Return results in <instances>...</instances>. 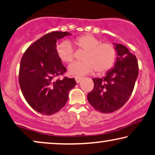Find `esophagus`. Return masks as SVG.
Here are the masks:
<instances>
[{"instance_id":"1","label":"esophagus","mask_w":155,"mask_h":155,"mask_svg":"<svg viewBox=\"0 0 155 155\" xmlns=\"http://www.w3.org/2000/svg\"><path fill=\"white\" fill-rule=\"evenodd\" d=\"M75 80H76V82L77 83V84H78V83L81 82V81L82 80V77H75Z\"/></svg>"}]
</instances>
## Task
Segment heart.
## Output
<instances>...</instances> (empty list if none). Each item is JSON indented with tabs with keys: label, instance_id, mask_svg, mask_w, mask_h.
Wrapping results in <instances>:
<instances>
[{
	"label": "heart",
	"instance_id": "b5f03b06",
	"mask_svg": "<svg viewBox=\"0 0 155 155\" xmlns=\"http://www.w3.org/2000/svg\"><path fill=\"white\" fill-rule=\"evenodd\" d=\"M77 48L86 51L83 62H74L69 67V72L72 75H85L96 71L104 74L110 70L116 62L117 51L114 44L102 43L100 39L85 34L77 37L74 41ZM59 58L63 62L71 63L75 58L74 50L69 41H62L57 48Z\"/></svg>",
	"mask_w": 155,
	"mask_h": 155
}]
</instances>
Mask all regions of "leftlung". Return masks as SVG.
I'll return each instance as SVG.
<instances>
[{"label":"left lung","instance_id":"1","mask_svg":"<svg viewBox=\"0 0 155 155\" xmlns=\"http://www.w3.org/2000/svg\"><path fill=\"white\" fill-rule=\"evenodd\" d=\"M114 44L118 55L114 68L102 78H93L94 88L87 95L91 106L102 113L114 112L127 102L138 75L136 55L124 45Z\"/></svg>","mask_w":155,"mask_h":155}]
</instances>
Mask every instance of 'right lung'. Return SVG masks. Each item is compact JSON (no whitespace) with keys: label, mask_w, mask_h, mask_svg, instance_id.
Listing matches in <instances>:
<instances>
[{"label":"right lung","mask_w":155,"mask_h":155,"mask_svg":"<svg viewBox=\"0 0 155 155\" xmlns=\"http://www.w3.org/2000/svg\"><path fill=\"white\" fill-rule=\"evenodd\" d=\"M68 32L52 31L30 45L21 58L19 83L28 104L41 114L51 115L67 103L69 91L76 86L74 78L64 77L67 69L57 52V41Z\"/></svg>","instance_id":"right-lung-1"}]
</instances>
